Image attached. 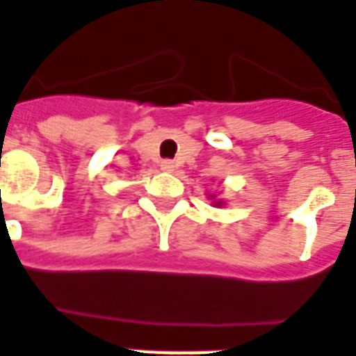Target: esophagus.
I'll use <instances>...</instances> for the list:
<instances>
[{
  "label": "esophagus",
  "mask_w": 356,
  "mask_h": 356,
  "mask_svg": "<svg viewBox=\"0 0 356 356\" xmlns=\"http://www.w3.org/2000/svg\"><path fill=\"white\" fill-rule=\"evenodd\" d=\"M160 168L164 171H173V168H175V164L171 162V160H162V164H160Z\"/></svg>",
  "instance_id": "1"
}]
</instances>
